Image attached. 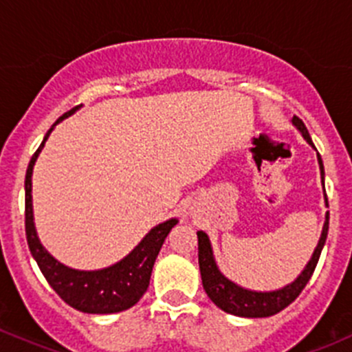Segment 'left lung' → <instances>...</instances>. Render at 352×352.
Returning a JSON list of instances; mask_svg holds the SVG:
<instances>
[{"label": "left lung", "mask_w": 352, "mask_h": 352, "mask_svg": "<svg viewBox=\"0 0 352 352\" xmlns=\"http://www.w3.org/2000/svg\"><path fill=\"white\" fill-rule=\"evenodd\" d=\"M292 123L297 126V130L300 131L302 137L309 142V146L314 147L309 131H307V128H305L304 121H302L300 118L294 116L292 118ZM314 149H316V147H314ZM318 163H320L321 182H323V187H324V168H323V161H321L320 153H318ZM324 203H327L328 206L327 192H324ZM328 222H330V213L327 212V215H324L323 231H321V238L320 241H318L316 250H314L313 257H311V261L307 262L304 271L298 274L297 280H295L294 283L287 285V287L274 292L246 290V288L239 287V285L232 283L231 280H228V278L219 271V267H217L208 236H206L203 231H198L199 271H201L203 288H205L210 300H212L217 307H221L222 311H226V313L234 314V316H241V318H267L276 313H280V311H283L287 305H290L292 302L300 295V292L304 290L307 281L311 280V276H313L314 269H316L318 261H320V255H321V250H323L324 241H327Z\"/></svg>", "instance_id": "obj_1"}]
</instances>
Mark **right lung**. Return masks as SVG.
Returning a JSON list of instances; mask_svg holds the SVG:
<instances>
[{"label":"right lung","mask_w":352,"mask_h":352,"mask_svg":"<svg viewBox=\"0 0 352 352\" xmlns=\"http://www.w3.org/2000/svg\"><path fill=\"white\" fill-rule=\"evenodd\" d=\"M76 109H80V107L76 106L69 113L62 114L52 124V128L43 139L41 146L38 147V151L32 154L31 161H29L28 172H25V236H28L29 250H31L34 261L38 262L43 276L47 278L48 285L57 292V295L65 304L88 314L120 313V311L130 309L131 305H135L140 300V297L146 294L157 254H160L168 232L179 221L170 219V221L153 228L147 232L146 238L123 261L116 262L111 267L98 269V271H78V269L67 267V265L55 261L43 248L38 234H36L34 219H32V168H34L36 160H38L39 153H41L43 146L47 142L55 124L71 116Z\"/></svg>","instance_id":"add662e5"}]
</instances>
